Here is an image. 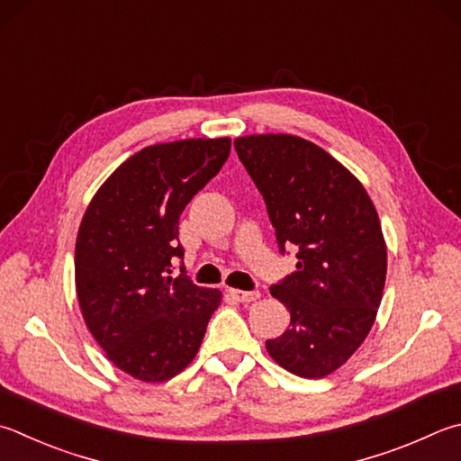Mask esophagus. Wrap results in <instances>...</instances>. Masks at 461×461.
Masks as SVG:
<instances>
[{
	"label": "esophagus",
	"mask_w": 461,
	"mask_h": 461,
	"mask_svg": "<svg viewBox=\"0 0 461 461\" xmlns=\"http://www.w3.org/2000/svg\"><path fill=\"white\" fill-rule=\"evenodd\" d=\"M230 294L238 300V303H256L259 298V292H248V290H230Z\"/></svg>",
	"instance_id": "1"
}]
</instances>
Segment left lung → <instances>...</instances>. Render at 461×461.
Segmentation results:
<instances>
[{
  "mask_svg": "<svg viewBox=\"0 0 461 461\" xmlns=\"http://www.w3.org/2000/svg\"><path fill=\"white\" fill-rule=\"evenodd\" d=\"M262 194L280 252L296 246V272L270 288L290 329L266 340L276 363L322 379L363 345L381 304L387 246L369 194L324 149L294 135L233 140Z\"/></svg>",
  "mask_w": 461,
  "mask_h": 461,
  "instance_id": "8db88e82",
  "label": "left lung"
}]
</instances>
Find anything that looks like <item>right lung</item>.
I'll list each match as a JSON object with an SVG mask.
<instances>
[{
	"label": "right lung",
	"instance_id": "right-lung-1",
	"mask_svg": "<svg viewBox=\"0 0 461 461\" xmlns=\"http://www.w3.org/2000/svg\"><path fill=\"white\" fill-rule=\"evenodd\" d=\"M231 140L185 139L129 157L82 217L74 274L82 316L106 358L145 383L179 375L202 347L221 292L181 267L179 215L228 161Z\"/></svg>",
	"mask_w": 461,
	"mask_h": 461
}]
</instances>
